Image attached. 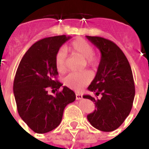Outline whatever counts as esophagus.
<instances>
[{
	"mask_svg": "<svg viewBox=\"0 0 149 149\" xmlns=\"http://www.w3.org/2000/svg\"><path fill=\"white\" fill-rule=\"evenodd\" d=\"M82 98H83L82 95L79 94V93H76V99L80 100V99H81Z\"/></svg>",
	"mask_w": 149,
	"mask_h": 149,
	"instance_id": "34e87169",
	"label": "esophagus"
}]
</instances>
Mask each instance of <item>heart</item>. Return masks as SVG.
<instances>
[{
	"label": "heart",
	"instance_id": "1",
	"mask_svg": "<svg viewBox=\"0 0 149 149\" xmlns=\"http://www.w3.org/2000/svg\"><path fill=\"white\" fill-rule=\"evenodd\" d=\"M74 54H77L86 59V63L89 66L95 68L98 65V57L94 54L93 46L85 39H77L71 42L67 47ZM66 63V53L64 49H60L55 56V65L56 69L60 73L65 72ZM91 80L90 74L88 72L83 73H71L64 80V84L71 89L81 90Z\"/></svg>",
	"mask_w": 149,
	"mask_h": 149
}]
</instances>
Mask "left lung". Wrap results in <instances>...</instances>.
<instances>
[{
  "label": "left lung",
  "mask_w": 149,
  "mask_h": 149,
  "mask_svg": "<svg viewBox=\"0 0 149 149\" xmlns=\"http://www.w3.org/2000/svg\"><path fill=\"white\" fill-rule=\"evenodd\" d=\"M86 37L101 54L96 75L88 87L97 96L101 95V98L83 96L95 104L87 119L96 129L110 132L123 123L132 108L135 96L132 71L125 55L112 41L99 36Z\"/></svg>",
  "instance_id": "obj_1"
}]
</instances>
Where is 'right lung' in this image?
Listing matches in <instances>:
<instances>
[{"label": "right lung", "instance_id": "add662e5", "mask_svg": "<svg viewBox=\"0 0 149 149\" xmlns=\"http://www.w3.org/2000/svg\"><path fill=\"white\" fill-rule=\"evenodd\" d=\"M70 36L45 38L34 43L22 57L13 83L17 110L22 120L37 134H45L60 124L64 109L74 101L76 95L56 78L55 56ZM58 91L55 96L47 89Z\"/></svg>", "mask_w": 149, "mask_h": 149}]
</instances>
